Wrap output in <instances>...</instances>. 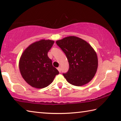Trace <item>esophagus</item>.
Masks as SVG:
<instances>
[{"instance_id":"1","label":"esophagus","mask_w":121,"mask_h":121,"mask_svg":"<svg viewBox=\"0 0 121 121\" xmlns=\"http://www.w3.org/2000/svg\"><path fill=\"white\" fill-rule=\"evenodd\" d=\"M57 69H58V70L59 71V72H61V68H60V67H58V68H57Z\"/></svg>"}]
</instances>
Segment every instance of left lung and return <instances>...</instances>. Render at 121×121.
Wrapping results in <instances>:
<instances>
[{
    "label": "left lung",
    "instance_id": "8db88e82",
    "mask_svg": "<svg viewBox=\"0 0 121 121\" xmlns=\"http://www.w3.org/2000/svg\"><path fill=\"white\" fill-rule=\"evenodd\" d=\"M65 53L69 68L63 73L67 81L75 86L89 82L95 75L98 66L97 54L86 41L75 36L65 37L56 41Z\"/></svg>",
    "mask_w": 121,
    "mask_h": 121
}]
</instances>
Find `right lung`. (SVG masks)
<instances>
[{
    "label": "right lung",
    "mask_w": 121,
    "mask_h": 121,
    "mask_svg": "<svg viewBox=\"0 0 121 121\" xmlns=\"http://www.w3.org/2000/svg\"><path fill=\"white\" fill-rule=\"evenodd\" d=\"M54 42L50 40H41L34 42L21 56L19 65L21 74L32 87L42 89L48 86L59 73L48 56Z\"/></svg>",
    "instance_id": "right-lung-1"
}]
</instances>
